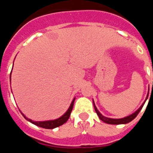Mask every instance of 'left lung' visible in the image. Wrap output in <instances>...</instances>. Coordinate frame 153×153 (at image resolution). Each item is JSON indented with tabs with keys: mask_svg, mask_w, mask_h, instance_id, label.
I'll return each instance as SVG.
<instances>
[{
	"mask_svg": "<svg viewBox=\"0 0 153 153\" xmlns=\"http://www.w3.org/2000/svg\"><path fill=\"white\" fill-rule=\"evenodd\" d=\"M148 96H147L146 99V100L147 98H148ZM144 103H145V102H144ZM144 103H143V105H142V106H140V109H138L137 111L135 112L134 113H132V115H130V116H129V117H125V118H122V119H110V118H107V117H104V116H102V115L101 114V113L98 111V109H97V108L96 107L94 102H93V105H94V109H95V110H96V113H97V114L98 115L99 118L100 119V120H102V122L106 123H108V124L119 125V124L128 123L131 122L132 120H134V119L136 118V117H137V115L139 114V113H140V110H141V109H142V108H143V105H144Z\"/></svg>",
	"mask_w": 153,
	"mask_h": 153,
	"instance_id": "obj_1",
	"label": "left lung"
}]
</instances>
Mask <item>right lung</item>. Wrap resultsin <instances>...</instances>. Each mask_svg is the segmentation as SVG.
Returning <instances> with one entry per match:
<instances>
[{
    "instance_id": "right-lung-1",
    "label": "right lung",
    "mask_w": 153,
    "mask_h": 153,
    "mask_svg": "<svg viewBox=\"0 0 153 153\" xmlns=\"http://www.w3.org/2000/svg\"><path fill=\"white\" fill-rule=\"evenodd\" d=\"M10 74H11V73H10ZM74 100H75V99H74L73 102H71V105H70V108L68 109V110L67 111V113H65L63 117H61L60 118L57 119V120H51V121H44V122H34V121H32V120H30V119L25 117V116H24L22 113H21V114L24 116V117L27 120L30 121V122L34 124V125L37 126L42 127V128H44V129H54V128H56V127L60 126L64 124L65 123L67 122V120H68L69 117H70V113H71V111H72L73 107H74Z\"/></svg>"
}]
</instances>
